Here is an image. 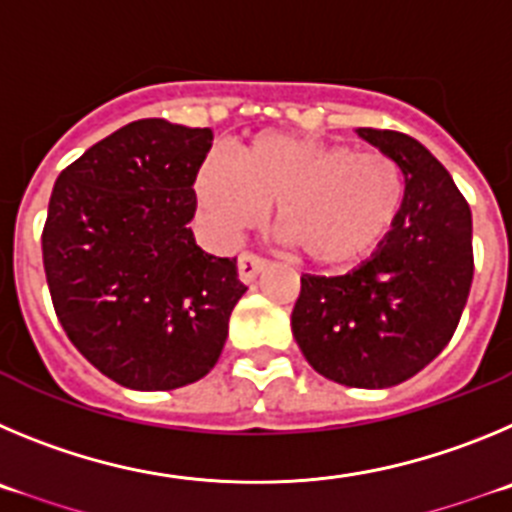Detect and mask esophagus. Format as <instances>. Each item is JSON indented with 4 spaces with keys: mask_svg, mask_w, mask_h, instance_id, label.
I'll list each match as a JSON object with an SVG mask.
<instances>
[{
    "mask_svg": "<svg viewBox=\"0 0 512 512\" xmlns=\"http://www.w3.org/2000/svg\"><path fill=\"white\" fill-rule=\"evenodd\" d=\"M267 262L262 260L260 255H252V252H242L237 260V270H239V280L242 283H252V280L257 278V275L265 270Z\"/></svg>",
    "mask_w": 512,
    "mask_h": 512,
    "instance_id": "34e87169",
    "label": "esophagus"
}]
</instances>
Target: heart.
Returning <instances> with one entry per match:
<instances>
[{
  "mask_svg": "<svg viewBox=\"0 0 512 512\" xmlns=\"http://www.w3.org/2000/svg\"><path fill=\"white\" fill-rule=\"evenodd\" d=\"M196 199L219 234L252 227L273 206V227L298 257L344 270L370 257L398 222L405 176L393 158L342 142L257 135L234 168L206 158Z\"/></svg>",
  "mask_w": 512,
  "mask_h": 512,
  "instance_id": "heart-1",
  "label": "heart"
}]
</instances>
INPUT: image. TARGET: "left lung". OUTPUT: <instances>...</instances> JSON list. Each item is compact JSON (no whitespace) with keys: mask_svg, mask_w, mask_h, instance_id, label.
<instances>
[{"mask_svg":"<svg viewBox=\"0 0 512 512\" xmlns=\"http://www.w3.org/2000/svg\"><path fill=\"white\" fill-rule=\"evenodd\" d=\"M405 176L398 222L344 275H303L290 329L308 365L349 388H393L449 344L472 288V211L413 137L359 127Z\"/></svg>","mask_w":512,"mask_h":512,"instance_id":"1","label":"left lung"}]
</instances>
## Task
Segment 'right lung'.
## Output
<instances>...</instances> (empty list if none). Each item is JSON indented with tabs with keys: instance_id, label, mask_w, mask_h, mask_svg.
I'll return each instance as SVG.
<instances>
[{
	"instance_id": "obj_1",
	"label": "right lung",
	"mask_w": 512,
	"mask_h": 512,
	"mask_svg": "<svg viewBox=\"0 0 512 512\" xmlns=\"http://www.w3.org/2000/svg\"><path fill=\"white\" fill-rule=\"evenodd\" d=\"M209 127L124 124L63 170L50 193L43 265L55 316L91 365L130 390L209 375L245 283L237 257L201 250L188 222Z\"/></svg>"
}]
</instances>
